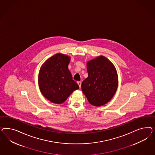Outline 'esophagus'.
<instances>
[{
  "instance_id": "obj_1",
  "label": "esophagus",
  "mask_w": 155,
  "mask_h": 155,
  "mask_svg": "<svg viewBox=\"0 0 155 155\" xmlns=\"http://www.w3.org/2000/svg\"><path fill=\"white\" fill-rule=\"evenodd\" d=\"M77 84L79 85L80 88H81V82L80 81H78V82H77Z\"/></svg>"
}]
</instances>
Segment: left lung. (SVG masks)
Listing matches in <instances>:
<instances>
[{
	"mask_svg": "<svg viewBox=\"0 0 155 155\" xmlns=\"http://www.w3.org/2000/svg\"><path fill=\"white\" fill-rule=\"evenodd\" d=\"M88 77L82 82L81 88L89 102L101 106L109 102L117 88L118 77L113 63L101 56L87 63Z\"/></svg>",
	"mask_w": 155,
	"mask_h": 155,
	"instance_id": "obj_1",
	"label": "left lung"
}]
</instances>
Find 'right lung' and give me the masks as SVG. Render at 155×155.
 <instances>
[{
    "label": "right lung",
    "instance_id": "obj_1",
    "mask_svg": "<svg viewBox=\"0 0 155 155\" xmlns=\"http://www.w3.org/2000/svg\"><path fill=\"white\" fill-rule=\"evenodd\" d=\"M70 57L57 53L48 59L38 74V85L42 95L52 103L64 102L73 91L79 89L68 69Z\"/></svg>",
    "mask_w": 155,
    "mask_h": 155
}]
</instances>
